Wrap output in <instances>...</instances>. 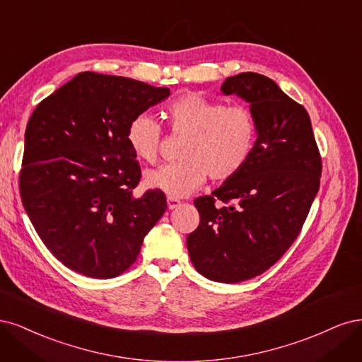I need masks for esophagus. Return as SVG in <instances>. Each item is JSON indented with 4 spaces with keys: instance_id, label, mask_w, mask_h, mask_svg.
Segmentation results:
<instances>
[{
    "instance_id": "esophagus-1",
    "label": "esophagus",
    "mask_w": 362,
    "mask_h": 362,
    "mask_svg": "<svg viewBox=\"0 0 362 362\" xmlns=\"http://www.w3.org/2000/svg\"><path fill=\"white\" fill-rule=\"evenodd\" d=\"M167 204H168V209H176L177 206H180V200H177V198H174V197H168Z\"/></svg>"
}]
</instances>
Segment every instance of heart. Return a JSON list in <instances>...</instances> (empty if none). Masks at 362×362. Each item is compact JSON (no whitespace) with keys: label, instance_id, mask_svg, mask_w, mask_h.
<instances>
[{"label":"heart","instance_id":"1","mask_svg":"<svg viewBox=\"0 0 362 362\" xmlns=\"http://www.w3.org/2000/svg\"><path fill=\"white\" fill-rule=\"evenodd\" d=\"M167 122L174 135L186 136L180 162L148 171L144 183L170 197H186L202 188L207 177L224 182L248 165L259 139V122L243 105H228L188 93L167 108ZM132 153L147 164L159 158L160 127L147 112L136 114L126 129Z\"/></svg>","mask_w":362,"mask_h":362}]
</instances>
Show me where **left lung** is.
Wrapping results in <instances>:
<instances>
[{"instance_id": "obj_1", "label": "left lung", "mask_w": 362, "mask_h": 362, "mask_svg": "<svg viewBox=\"0 0 362 362\" xmlns=\"http://www.w3.org/2000/svg\"><path fill=\"white\" fill-rule=\"evenodd\" d=\"M221 91L250 103L257 147L238 176L195 198L200 224L186 245L202 275L239 283L266 272L299 236L319 191L322 158L307 110L271 78L243 72Z\"/></svg>"}]
</instances>
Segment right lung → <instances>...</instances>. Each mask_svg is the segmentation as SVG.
I'll list each match as a JSON object with an SVG mask.
<instances>
[{"label":"right lung","mask_w":362,"mask_h":362,"mask_svg":"<svg viewBox=\"0 0 362 362\" xmlns=\"http://www.w3.org/2000/svg\"><path fill=\"white\" fill-rule=\"evenodd\" d=\"M168 96L165 87L81 72L33 111L19 192L39 238L69 269L91 278L123 274L164 215L162 191L132 195L141 168L126 129Z\"/></svg>","instance_id":"1"}]
</instances>
